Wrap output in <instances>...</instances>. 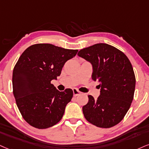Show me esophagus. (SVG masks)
<instances>
[{
  "instance_id": "34e87169",
  "label": "esophagus",
  "mask_w": 149,
  "mask_h": 149,
  "mask_svg": "<svg viewBox=\"0 0 149 149\" xmlns=\"http://www.w3.org/2000/svg\"><path fill=\"white\" fill-rule=\"evenodd\" d=\"M81 94V92L79 91H78L77 88H74L73 89V95H74V96H77V95H80Z\"/></svg>"
}]
</instances>
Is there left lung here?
I'll use <instances>...</instances> for the list:
<instances>
[{"label": "left lung", "instance_id": "8db88e82", "mask_svg": "<svg viewBox=\"0 0 149 149\" xmlns=\"http://www.w3.org/2000/svg\"><path fill=\"white\" fill-rule=\"evenodd\" d=\"M79 56L93 65L92 79L100 82L97 100L88 95L82 108L88 122L100 128H111L124 118L133 102L135 77L133 66L122 51L106 43L81 49Z\"/></svg>", "mask_w": 149, "mask_h": 149}]
</instances>
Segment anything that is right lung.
Wrapping results in <instances>:
<instances>
[{
	"mask_svg": "<svg viewBox=\"0 0 149 149\" xmlns=\"http://www.w3.org/2000/svg\"><path fill=\"white\" fill-rule=\"evenodd\" d=\"M77 52L38 43L27 47L18 58L13 70V93L23 119L33 127L47 128L61 119L73 91H58L51 81L56 79L65 62Z\"/></svg>",
	"mask_w": 149,
	"mask_h": 149,
	"instance_id": "add662e5",
	"label": "right lung"
}]
</instances>
